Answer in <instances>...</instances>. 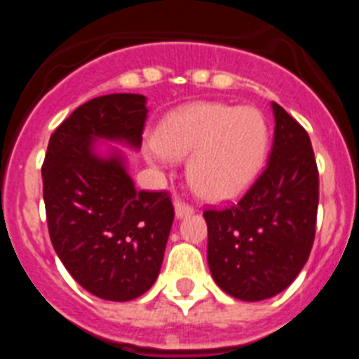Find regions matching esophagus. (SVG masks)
<instances>
[{"instance_id": "esophagus-1", "label": "esophagus", "mask_w": 359, "mask_h": 359, "mask_svg": "<svg viewBox=\"0 0 359 359\" xmlns=\"http://www.w3.org/2000/svg\"><path fill=\"white\" fill-rule=\"evenodd\" d=\"M192 207H189V205H185V203L182 201H176L174 203V214H176V219H183L187 217V215L192 214Z\"/></svg>"}]
</instances>
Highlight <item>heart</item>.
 <instances>
[{"label":"heart","instance_id":"1","mask_svg":"<svg viewBox=\"0 0 359 359\" xmlns=\"http://www.w3.org/2000/svg\"><path fill=\"white\" fill-rule=\"evenodd\" d=\"M269 147V123L261 109L196 102L165 116L154 133L149 161L185 158L187 180L210 201H226L253 185Z\"/></svg>","mask_w":359,"mask_h":359}]
</instances>
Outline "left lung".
<instances>
[{"instance_id": "left-lung-1", "label": "left lung", "mask_w": 359, "mask_h": 359, "mask_svg": "<svg viewBox=\"0 0 359 359\" xmlns=\"http://www.w3.org/2000/svg\"><path fill=\"white\" fill-rule=\"evenodd\" d=\"M264 172L237 205L207 210L208 268L224 293L261 302L302 271L315 241L318 169L309 135L278 104Z\"/></svg>"}]
</instances>
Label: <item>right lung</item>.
<instances>
[{
    "label": "right lung",
    "mask_w": 359,
    "mask_h": 359,
    "mask_svg": "<svg viewBox=\"0 0 359 359\" xmlns=\"http://www.w3.org/2000/svg\"><path fill=\"white\" fill-rule=\"evenodd\" d=\"M147 113L144 95L91 98L53 131L43 163L55 253L86 291L111 302L151 290L174 221L169 196L136 190L126 152L109 145L138 151Z\"/></svg>",
    "instance_id": "right-lung-1"
}]
</instances>
